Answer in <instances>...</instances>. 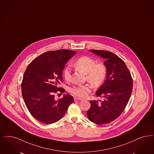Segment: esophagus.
<instances>
[{"mask_svg": "<svg viewBox=\"0 0 154 154\" xmlns=\"http://www.w3.org/2000/svg\"><path fill=\"white\" fill-rule=\"evenodd\" d=\"M74 101H76V100H82V99L81 98H79V97H74Z\"/></svg>", "mask_w": 154, "mask_h": 154, "instance_id": "obj_1", "label": "esophagus"}]
</instances>
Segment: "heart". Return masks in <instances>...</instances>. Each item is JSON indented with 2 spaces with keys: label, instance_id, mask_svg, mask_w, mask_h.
Listing matches in <instances>:
<instances>
[{
  "label": "heart",
  "instance_id": "heart-1",
  "mask_svg": "<svg viewBox=\"0 0 154 154\" xmlns=\"http://www.w3.org/2000/svg\"><path fill=\"white\" fill-rule=\"evenodd\" d=\"M75 68L86 74L85 79L94 88H98L104 81L106 74L107 68L103 63H96L94 60L88 56H82L74 62ZM63 77L66 81L71 80L70 69L66 67L63 71ZM91 86L89 85H83L74 86L70 89V92L79 97H86L91 91Z\"/></svg>",
  "mask_w": 154,
  "mask_h": 154
}]
</instances>
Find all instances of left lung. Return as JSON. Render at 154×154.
<instances>
[{"mask_svg": "<svg viewBox=\"0 0 154 154\" xmlns=\"http://www.w3.org/2000/svg\"><path fill=\"white\" fill-rule=\"evenodd\" d=\"M93 53L105 60L107 68L106 79L96 92L102 101H89L91 108L87 111L88 119L101 125L111 123L119 117L128 103L133 81L125 62L117 55L109 51L90 50Z\"/></svg>", "mask_w": 154, "mask_h": 154, "instance_id": "8db88e82", "label": "left lung"}]
</instances>
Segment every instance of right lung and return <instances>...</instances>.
<instances>
[{"label":"right lung","instance_id":"obj_1","mask_svg":"<svg viewBox=\"0 0 154 154\" xmlns=\"http://www.w3.org/2000/svg\"><path fill=\"white\" fill-rule=\"evenodd\" d=\"M76 52L69 50L50 51L32 60L26 69L21 84L22 96L31 115L45 124L58 122L74 99L70 94L55 100V94L65 90L58 87L62 82L65 63Z\"/></svg>","mask_w":154,"mask_h":154}]
</instances>
